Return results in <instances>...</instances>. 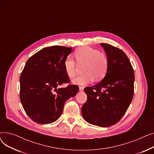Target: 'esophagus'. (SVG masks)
<instances>
[{
  "mask_svg": "<svg viewBox=\"0 0 154 154\" xmlns=\"http://www.w3.org/2000/svg\"><path fill=\"white\" fill-rule=\"evenodd\" d=\"M79 91H84V87H81V86H80V87H79Z\"/></svg>",
  "mask_w": 154,
  "mask_h": 154,
  "instance_id": "obj_1",
  "label": "esophagus"
}]
</instances>
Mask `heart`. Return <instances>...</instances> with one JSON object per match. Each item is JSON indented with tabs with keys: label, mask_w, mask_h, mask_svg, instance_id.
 I'll list each match as a JSON object with an SVG mask.
<instances>
[{
	"label": "heart",
	"mask_w": 154,
	"mask_h": 154,
	"mask_svg": "<svg viewBox=\"0 0 154 154\" xmlns=\"http://www.w3.org/2000/svg\"><path fill=\"white\" fill-rule=\"evenodd\" d=\"M75 57L78 63H86L84 72L85 74L79 75L72 80L74 84L84 85L92 82L95 78L100 79L106 75L109 67L107 57L95 48L84 46L76 50ZM65 71L72 78L77 74V64L70 56L66 58L63 62Z\"/></svg>",
	"instance_id": "b5f03b06"
}]
</instances>
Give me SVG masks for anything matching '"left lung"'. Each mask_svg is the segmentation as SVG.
<instances>
[{"instance_id":"left-lung-1","label":"left lung","mask_w":154,"mask_h":154,"mask_svg":"<svg viewBox=\"0 0 154 154\" xmlns=\"http://www.w3.org/2000/svg\"><path fill=\"white\" fill-rule=\"evenodd\" d=\"M109 60L107 74L100 82L84 88L87 100L82 114L88 123L107 127L117 124L132 100L134 72L127 55L120 48L101 43Z\"/></svg>"}]
</instances>
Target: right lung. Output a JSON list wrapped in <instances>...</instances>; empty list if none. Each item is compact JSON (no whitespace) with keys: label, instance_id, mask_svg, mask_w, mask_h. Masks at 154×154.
Returning a JSON list of instances; mask_svg holds the SVG:
<instances>
[{"label":"right lung","instance_id":"1","mask_svg":"<svg viewBox=\"0 0 154 154\" xmlns=\"http://www.w3.org/2000/svg\"><path fill=\"white\" fill-rule=\"evenodd\" d=\"M72 47H45L28 59L20 77V99L27 115L40 124L52 123L63 112L64 103L79 92L76 85H69L70 79L63 62Z\"/></svg>","mask_w":154,"mask_h":154}]
</instances>
